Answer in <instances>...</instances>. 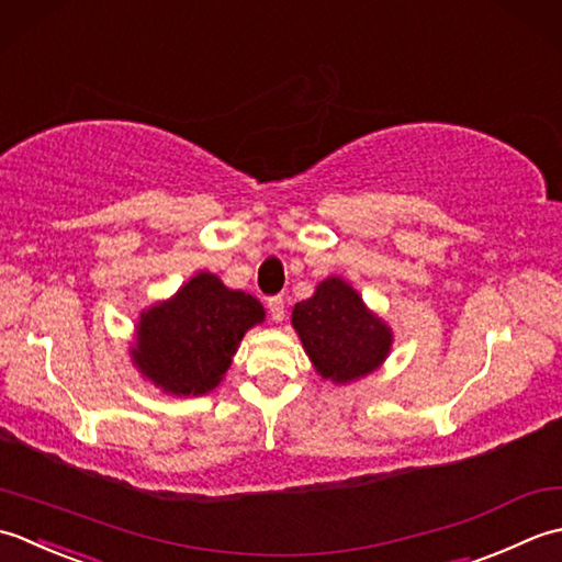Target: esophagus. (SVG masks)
<instances>
[{
	"label": "esophagus",
	"instance_id": "34e87169",
	"mask_svg": "<svg viewBox=\"0 0 562 562\" xmlns=\"http://www.w3.org/2000/svg\"><path fill=\"white\" fill-rule=\"evenodd\" d=\"M267 307H269V313H271V319H283V313H285V301L281 295H271L269 301H267Z\"/></svg>",
	"mask_w": 562,
	"mask_h": 562
}]
</instances>
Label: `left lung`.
<instances>
[{"instance_id": "obj_1", "label": "left lung", "mask_w": 562, "mask_h": 562, "mask_svg": "<svg viewBox=\"0 0 562 562\" xmlns=\"http://www.w3.org/2000/svg\"><path fill=\"white\" fill-rule=\"evenodd\" d=\"M291 319L317 373L335 383L371 373L391 351V329L341 279L319 283L313 297L293 307Z\"/></svg>"}]
</instances>
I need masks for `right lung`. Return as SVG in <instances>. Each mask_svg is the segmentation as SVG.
Wrapping results in <instances>:
<instances>
[{"label": "right lung", "mask_w": 562, "mask_h": 562, "mask_svg": "<svg viewBox=\"0 0 562 562\" xmlns=\"http://www.w3.org/2000/svg\"><path fill=\"white\" fill-rule=\"evenodd\" d=\"M261 319L255 295L201 271L171 301L143 313L133 359L167 393L203 395L221 383L239 339Z\"/></svg>", "instance_id": "add662e5"}]
</instances>
